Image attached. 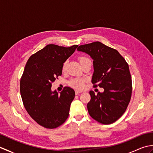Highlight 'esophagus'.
Segmentation results:
<instances>
[{"mask_svg": "<svg viewBox=\"0 0 153 153\" xmlns=\"http://www.w3.org/2000/svg\"><path fill=\"white\" fill-rule=\"evenodd\" d=\"M82 93V91H76V95H78L79 94H80Z\"/></svg>", "mask_w": 153, "mask_h": 153, "instance_id": "34e87169", "label": "esophagus"}]
</instances>
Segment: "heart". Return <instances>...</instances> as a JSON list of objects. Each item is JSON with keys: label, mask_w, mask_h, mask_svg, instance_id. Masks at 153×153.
Returning <instances> with one entry per match:
<instances>
[{"label": "heart", "mask_w": 153, "mask_h": 153, "mask_svg": "<svg viewBox=\"0 0 153 153\" xmlns=\"http://www.w3.org/2000/svg\"><path fill=\"white\" fill-rule=\"evenodd\" d=\"M79 60L80 64L82 65L87 61H91V60L88 57L84 56H79ZM66 62H65L62 65L63 71L66 69ZM69 85L76 89H82L84 87V80L83 79H78V78L71 79L69 82Z\"/></svg>", "instance_id": "b5f03b06"}]
</instances>
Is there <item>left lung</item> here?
Returning a JSON list of instances; mask_svg holds the SVG:
<instances>
[{"label": "left lung", "mask_w": 153, "mask_h": 153, "mask_svg": "<svg viewBox=\"0 0 153 153\" xmlns=\"http://www.w3.org/2000/svg\"><path fill=\"white\" fill-rule=\"evenodd\" d=\"M77 51L88 54L93 60V87H102L95 95L90 91L87 104L89 115L102 124H110L121 117L131 97L132 83L128 64L118 51L99 41L85 44Z\"/></svg>", "instance_id": "8db88e82"}]
</instances>
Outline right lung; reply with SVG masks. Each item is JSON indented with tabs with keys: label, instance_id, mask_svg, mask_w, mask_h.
I'll use <instances>...</instances> for the list:
<instances>
[{
	"label": "right lung",
	"instance_id": "1",
	"mask_svg": "<svg viewBox=\"0 0 153 153\" xmlns=\"http://www.w3.org/2000/svg\"><path fill=\"white\" fill-rule=\"evenodd\" d=\"M78 45L70 47L50 44L29 58L20 80V94L25 110L39 125L54 129L69 116L75 91L65 87L58 94L51 86L62 75V65Z\"/></svg>",
	"mask_w": 153,
	"mask_h": 153
}]
</instances>
